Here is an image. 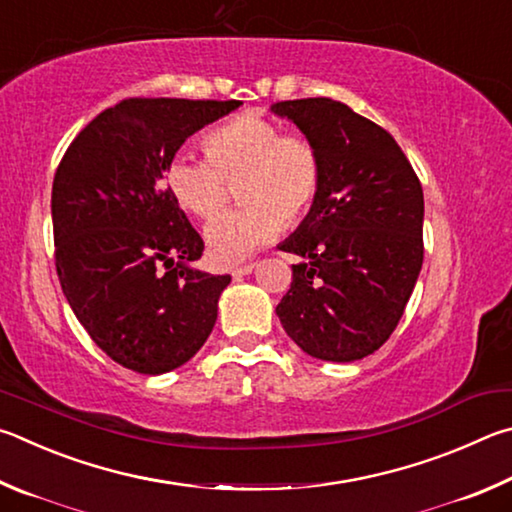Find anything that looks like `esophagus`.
<instances>
[{
  "instance_id": "obj_1",
  "label": "esophagus",
  "mask_w": 512,
  "mask_h": 512,
  "mask_svg": "<svg viewBox=\"0 0 512 512\" xmlns=\"http://www.w3.org/2000/svg\"><path fill=\"white\" fill-rule=\"evenodd\" d=\"M254 263H245V265H238V267H233L231 270V276L233 279H240V276H247V274H251L254 272Z\"/></svg>"
}]
</instances>
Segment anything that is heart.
Returning <instances> with one entry per match:
<instances>
[{
    "label": "heart",
    "instance_id": "b5f03b06",
    "mask_svg": "<svg viewBox=\"0 0 512 512\" xmlns=\"http://www.w3.org/2000/svg\"><path fill=\"white\" fill-rule=\"evenodd\" d=\"M209 159L179 152L166 166L175 202L197 218H213L238 184V209L222 213L204 231L213 263L236 265L306 218L317 200L321 159L310 139L283 134L279 123L256 114L236 116L204 137Z\"/></svg>",
    "mask_w": 512,
    "mask_h": 512
}]
</instances>
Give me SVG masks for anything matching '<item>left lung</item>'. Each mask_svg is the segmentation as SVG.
Returning a JSON list of instances; mask_svg holds the SVG:
<instances>
[{
    "mask_svg": "<svg viewBox=\"0 0 512 512\" xmlns=\"http://www.w3.org/2000/svg\"><path fill=\"white\" fill-rule=\"evenodd\" d=\"M315 143L321 184L299 229L301 256L276 306L303 353L355 362L387 342L423 267V186L391 134L333 98L274 103Z\"/></svg>",
    "mask_w": 512,
    "mask_h": 512,
    "instance_id": "8db88e82",
    "label": "left lung"
}]
</instances>
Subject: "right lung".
Wrapping results in <instances>:
<instances>
[{
	"label": "right lung",
	"instance_id": "1",
	"mask_svg": "<svg viewBox=\"0 0 512 512\" xmlns=\"http://www.w3.org/2000/svg\"><path fill=\"white\" fill-rule=\"evenodd\" d=\"M240 101L128 98L71 141L53 177L62 292L96 346L143 375L186 364L231 276L193 267L204 242L164 182L168 161Z\"/></svg>",
	"mask_w": 512,
	"mask_h": 512
}]
</instances>
